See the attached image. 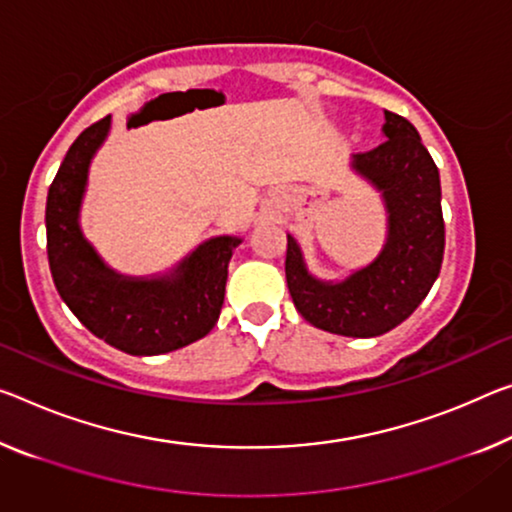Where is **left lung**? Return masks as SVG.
Listing matches in <instances>:
<instances>
[{"instance_id": "obj_1", "label": "left lung", "mask_w": 512, "mask_h": 512, "mask_svg": "<svg viewBox=\"0 0 512 512\" xmlns=\"http://www.w3.org/2000/svg\"><path fill=\"white\" fill-rule=\"evenodd\" d=\"M384 144L352 155L350 167L375 187L387 210V240L371 263L345 279H318L300 242L288 235L286 281L295 309L325 332L371 338L414 313L439 277L444 258L442 185L419 132L384 109Z\"/></svg>"}]
</instances>
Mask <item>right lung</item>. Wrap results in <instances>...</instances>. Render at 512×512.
I'll use <instances>...</instances> for the list:
<instances>
[{
	"mask_svg": "<svg viewBox=\"0 0 512 512\" xmlns=\"http://www.w3.org/2000/svg\"><path fill=\"white\" fill-rule=\"evenodd\" d=\"M109 128L112 116H105L73 141L47 192L50 272L61 300L91 334L128 355H164L215 327L231 256L242 238L217 235L169 272L151 277H130L109 267L80 224L91 160Z\"/></svg>",
	"mask_w": 512,
	"mask_h": 512,
	"instance_id": "right-lung-1",
	"label": "right lung"
}]
</instances>
